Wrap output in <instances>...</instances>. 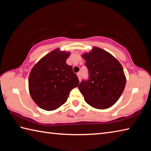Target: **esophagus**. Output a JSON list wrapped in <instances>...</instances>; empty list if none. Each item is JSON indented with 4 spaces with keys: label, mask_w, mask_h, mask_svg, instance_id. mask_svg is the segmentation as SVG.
I'll list each match as a JSON object with an SVG mask.
<instances>
[{
    "label": "esophagus",
    "mask_w": 151,
    "mask_h": 151,
    "mask_svg": "<svg viewBox=\"0 0 151 151\" xmlns=\"http://www.w3.org/2000/svg\"><path fill=\"white\" fill-rule=\"evenodd\" d=\"M77 76H78V78L79 81L81 82V74L80 73H77Z\"/></svg>",
    "instance_id": "34e87169"
}]
</instances>
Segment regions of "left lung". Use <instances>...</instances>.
<instances>
[{"instance_id": "obj_1", "label": "left lung", "mask_w": 151, "mask_h": 151, "mask_svg": "<svg viewBox=\"0 0 151 151\" xmlns=\"http://www.w3.org/2000/svg\"><path fill=\"white\" fill-rule=\"evenodd\" d=\"M89 73L88 80H83L78 89L84 100L97 109L112 106L123 93L126 77L119 62L106 51L93 47L82 55Z\"/></svg>"}]
</instances>
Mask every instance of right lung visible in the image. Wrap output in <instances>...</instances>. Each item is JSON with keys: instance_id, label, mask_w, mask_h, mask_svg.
I'll list each match as a JSON object with an SVG mask.
<instances>
[{"instance_id": "obj_1", "label": "right lung", "mask_w": 151, "mask_h": 151, "mask_svg": "<svg viewBox=\"0 0 151 151\" xmlns=\"http://www.w3.org/2000/svg\"><path fill=\"white\" fill-rule=\"evenodd\" d=\"M70 53L56 49L41 58L32 69L28 88L32 99L38 106L51 111L58 108L67 100L71 89L79 81L72 66L66 60Z\"/></svg>"}]
</instances>
